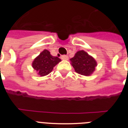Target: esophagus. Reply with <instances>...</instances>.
Returning a JSON list of instances; mask_svg holds the SVG:
<instances>
[{
  "label": "esophagus",
  "instance_id": "obj_1",
  "mask_svg": "<svg viewBox=\"0 0 128 128\" xmlns=\"http://www.w3.org/2000/svg\"><path fill=\"white\" fill-rule=\"evenodd\" d=\"M62 60H68V56H66V55H63V56H62Z\"/></svg>",
  "mask_w": 128,
  "mask_h": 128
}]
</instances>
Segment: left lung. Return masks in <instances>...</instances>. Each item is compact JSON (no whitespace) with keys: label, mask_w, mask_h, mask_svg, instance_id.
<instances>
[{"label":"left lung","mask_w":128,"mask_h":128,"mask_svg":"<svg viewBox=\"0 0 128 128\" xmlns=\"http://www.w3.org/2000/svg\"><path fill=\"white\" fill-rule=\"evenodd\" d=\"M70 60L76 72L86 76L91 75L97 66L95 59L82 50L77 52Z\"/></svg>","instance_id":"8db88e82"}]
</instances>
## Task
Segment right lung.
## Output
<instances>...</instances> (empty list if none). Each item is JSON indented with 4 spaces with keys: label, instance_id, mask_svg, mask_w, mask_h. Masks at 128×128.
Returning <instances> with one entry per match:
<instances>
[{
    "label": "right lung",
    "instance_id": "right-lung-1",
    "mask_svg": "<svg viewBox=\"0 0 128 128\" xmlns=\"http://www.w3.org/2000/svg\"><path fill=\"white\" fill-rule=\"evenodd\" d=\"M60 62L59 58L52 56L50 52L45 49L34 60L32 66L37 71L38 75L45 76L50 73L54 66Z\"/></svg>",
    "mask_w": 128,
    "mask_h": 128
}]
</instances>
